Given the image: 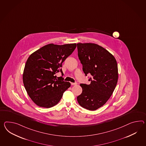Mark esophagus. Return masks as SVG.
I'll list each match as a JSON object with an SVG mask.
<instances>
[{"instance_id":"obj_1","label":"esophagus","mask_w":146,"mask_h":146,"mask_svg":"<svg viewBox=\"0 0 146 146\" xmlns=\"http://www.w3.org/2000/svg\"><path fill=\"white\" fill-rule=\"evenodd\" d=\"M71 84L72 86H76V85H77V83H71Z\"/></svg>"}]
</instances>
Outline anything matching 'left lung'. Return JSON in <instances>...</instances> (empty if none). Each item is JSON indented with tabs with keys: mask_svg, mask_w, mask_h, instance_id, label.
Masks as SVG:
<instances>
[{
	"mask_svg": "<svg viewBox=\"0 0 146 146\" xmlns=\"http://www.w3.org/2000/svg\"><path fill=\"white\" fill-rule=\"evenodd\" d=\"M78 57L86 76L91 74L90 84H80L82 92L78 104L89 110L103 106L113 92L118 80L117 60L104 48L94 43L77 44Z\"/></svg>",
	"mask_w": 146,
	"mask_h": 146,
	"instance_id": "8db88e82",
	"label": "left lung"
}]
</instances>
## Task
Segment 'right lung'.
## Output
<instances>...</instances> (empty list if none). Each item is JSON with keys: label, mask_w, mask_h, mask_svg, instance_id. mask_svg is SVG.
Here are the masks:
<instances>
[{"label": "right lung", "mask_w": 146, "mask_h": 146, "mask_svg": "<svg viewBox=\"0 0 146 146\" xmlns=\"http://www.w3.org/2000/svg\"><path fill=\"white\" fill-rule=\"evenodd\" d=\"M76 47V43L62 45L49 44L29 56L23 81L29 96L38 106L49 108L55 106L70 87V82L63 81L62 76L57 78L55 74ZM60 71L63 74L61 68Z\"/></svg>", "instance_id": "obj_1"}]
</instances>
